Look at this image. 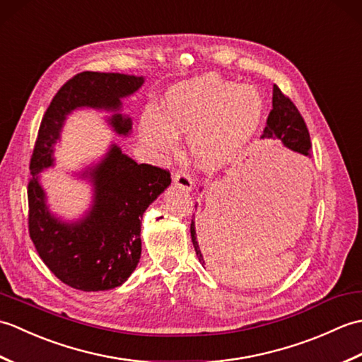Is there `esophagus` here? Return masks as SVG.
<instances>
[{
  "label": "esophagus",
  "mask_w": 362,
  "mask_h": 362,
  "mask_svg": "<svg viewBox=\"0 0 362 362\" xmlns=\"http://www.w3.org/2000/svg\"><path fill=\"white\" fill-rule=\"evenodd\" d=\"M174 183H175V187L187 189V191H191L194 187L193 179H191V175L187 171H177V174L174 175Z\"/></svg>",
  "instance_id": "1"
}]
</instances>
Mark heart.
Wrapping results in <instances>:
<instances>
[{"mask_svg":"<svg viewBox=\"0 0 362 362\" xmlns=\"http://www.w3.org/2000/svg\"><path fill=\"white\" fill-rule=\"evenodd\" d=\"M264 101L253 86L219 76H201L166 91L160 115L141 119L146 144L171 151L179 135H189V149L202 168L216 169L233 161L247 148L261 124Z\"/></svg>","mask_w":362,"mask_h":362,"instance_id":"1","label":"heart"}]
</instances>
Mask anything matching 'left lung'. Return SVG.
I'll return each mask as SVG.
<instances>
[{"label": "left lung", "instance_id": "left-lung-1", "mask_svg": "<svg viewBox=\"0 0 362 362\" xmlns=\"http://www.w3.org/2000/svg\"><path fill=\"white\" fill-rule=\"evenodd\" d=\"M261 138H271V140H279L286 146L288 149L297 153H302L305 157L311 156V140L310 132L306 129L302 115L297 110V107L291 99L281 93V90L274 86L272 95V110L269 113L266 127L263 130ZM191 241H193L196 255L201 261V264H205V259L201 249H199L194 219H191Z\"/></svg>", "mask_w": 362, "mask_h": 362}]
</instances>
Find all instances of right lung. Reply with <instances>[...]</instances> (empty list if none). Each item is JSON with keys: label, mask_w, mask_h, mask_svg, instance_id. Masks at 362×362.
<instances>
[{"label": "right lung", "mask_w": 362, "mask_h": 362, "mask_svg": "<svg viewBox=\"0 0 362 362\" xmlns=\"http://www.w3.org/2000/svg\"><path fill=\"white\" fill-rule=\"evenodd\" d=\"M143 82V76L121 73L76 74L52 98L38 129L29 165V236L49 271L74 289L107 291L129 279L141 257L143 213L169 187L171 174L158 166L138 165L112 144L98 165L81 174L93 183V204L74 222L51 214L38 174L54 165V144L76 109L112 112L109 126L127 136L132 121L119 113L121 99L135 93Z\"/></svg>", "instance_id": "obj_1"}]
</instances>
